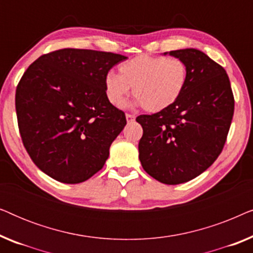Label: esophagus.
Masks as SVG:
<instances>
[{
	"mask_svg": "<svg viewBox=\"0 0 253 253\" xmlns=\"http://www.w3.org/2000/svg\"><path fill=\"white\" fill-rule=\"evenodd\" d=\"M126 122L127 123H131V122H133V121H134V115H132V114H126Z\"/></svg>",
	"mask_w": 253,
	"mask_h": 253,
	"instance_id": "esophagus-1",
	"label": "esophagus"
}]
</instances>
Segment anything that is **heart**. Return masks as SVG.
Instances as JSON below:
<instances>
[{
  "label": "heart",
  "instance_id": "b5f03b06",
  "mask_svg": "<svg viewBox=\"0 0 253 253\" xmlns=\"http://www.w3.org/2000/svg\"><path fill=\"white\" fill-rule=\"evenodd\" d=\"M186 82L188 68L179 58L144 54L120 64L119 75L107 74L105 88L109 101L122 107L132 87L138 105L146 112L157 113L177 101Z\"/></svg>",
  "mask_w": 253,
  "mask_h": 253
}]
</instances>
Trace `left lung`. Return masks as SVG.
<instances>
[{
    "label": "left lung",
    "mask_w": 253,
    "mask_h": 253,
    "mask_svg": "<svg viewBox=\"0 0 253 253\" xmlns=\"http://www.w3.org/2000/svg\"><path fill=\"white\" fill-rule=\"evenodd\" d=\"M167 53H165V55ZM188 68V82L170 107L136 119L143 126L138 150L144 170L165 184L199 176L219 157L234 115L224 69L195 48L169 51Z\"/></svg>",
    "instance_id": "8db88e82"
}]
</instances>
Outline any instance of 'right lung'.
<instances>
[{
	"label": "right lung",
	"instance_id": "right-lung-1",
	"mask_svg": "<svg viewBox=\"0 0 253 253\" xmlns=\"http://www.w3.org/2000/svg\"><path fill=\"white\" fill-rule=\"evenodd\" d=\"M124 60L65 48L42 55L24 72L16 89L17 120L24 146L41 171L77 184L103 167L126 124L107 98L105 77Z\"/></svg>",
	"mask_w": 253,
	"mask_h": 253
}]
</instances>
